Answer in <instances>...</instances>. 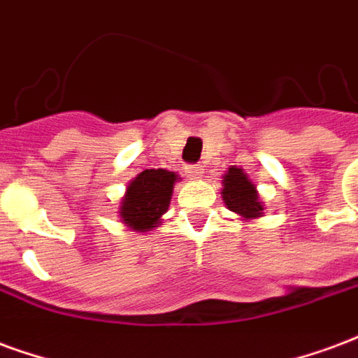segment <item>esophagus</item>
<instances>
[{
	"instance_id": "esophagus-1",
	"label": "esophagus",
	"mask_w": 358,
	"mask_h": 358,
	"mask_svg": "<svg viewBox=\"0 0 358 358\" xmlns=\"http://www.w3.org/2000/svg\"><path fill=\"white\" fill-rule=\"evenodd\" d=\"M185 171H187V176H189L190 179H200L202 173H204V168H202L200 164H190V166L185 168Z\"/></svg>"
}]
</instances>
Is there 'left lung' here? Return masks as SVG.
<instances>
[{
	"instance_id": "obj_1",
	"label": "left lung",
	"mask_w": 358,
	"mask_h": 358,
	"mask_svg": "<svg viewBox=\"0 0 358 358\" xmlns=\"http://www.w3.org/2000/svg\"><path fill=\"white\" fill-rule=\"evenodd\" d=\"M221 196L225 206L244 219H255L263 215V204L259 202V194L255 185L240 168L233 166L223 176V190Z\"/></svg>"
}]
</instances>
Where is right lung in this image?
<instances>
[{
  "mask_svg": "<svg viewBox=\"0 0 358 358\" xmlns=\"http://www.w3.org/2000/svg\"><path fill=\"white\" fill-rule=\"evenodd\" d=\"M179 176L168 169H145L135 177L120 202L118 213L122 223L137 233H147L160 223L168 211L173 185Z\"/></svg>",
  "mask_w": 358,
  "mask_h": 358,
  "instance_id": "obj_1",
  "label": "right lung"
}]
</instances>
